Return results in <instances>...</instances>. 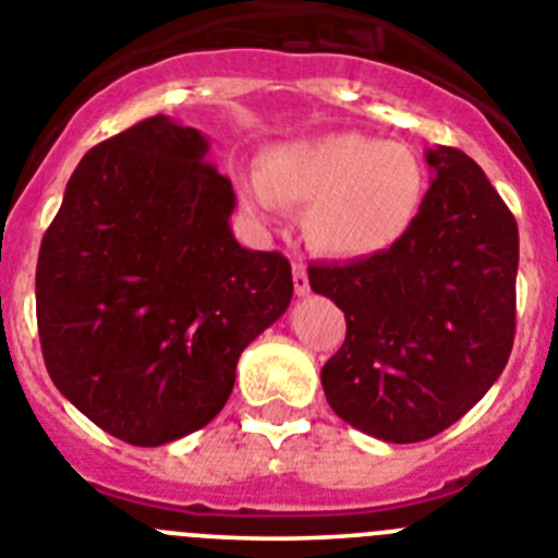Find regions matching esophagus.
<instances>
[{
  "mask_svg": "<svg viewBox=\"0 0 558 558\" xmlns=\"http://www.w3.org/2000/svg\"><path fill=\"white\" fill-rule=\"evenodd\" d=\"M293 288L299 295H307L310 293V276L304 263H293Z\"/></svg>",
  "mask_w": 558,
  "mask_h": 558,
  "instance_id": "esophagus-1",
  "label": "esophagus"
}]
</instances>
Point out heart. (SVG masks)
Listing matches in <instances>:
<instances>
[{"instance_id":"heart-1","label":"heart","mask_w":558,"mask_h":558,"mask_svg":"<svg viewBox=\"0 0 558 558\" xmlns=\"http://www.w3.org/2000/svg\"><path fill=\"white\" fill-rule=\"evenodd\" d=\"M240 186L265 218H279L288 201L307 204L310 245L338 259H363L411 231L425 204L427 172L411 147L338 131L270 147L263 170H251Z\"/></svg>"}]
</instances>
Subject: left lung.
<instances>
[{
  "label": "left lung",
  "mask_w": 558,
  "mask_h": 558,
  "mask_svg": "<svg viewBox=\"0 0 558 558\" xmlns=\"http://www.w3.org/2000/svg\"><path fill=\"white\" fill-rule=\"evenodd\" d=\"M436 179L393 248L310 265V288L347 315L324 363L327 402L391 445L447 430L495 386L517 329V220L458 147L427 150Z\"/></svg>",
  "instance_id": "left-lung-1"
}]
</instances>
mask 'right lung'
Wrapping results in <instances>:
<instances>
[{"label":"right lung","instance_id":"obj_1","mask_svg":"<svg viewBox=\"0 0 558 558\" xmlns=\"http://www.w3.org/2000/svg\"><path fill=\"white\" fill-rule=\"evenodd\" d=\"M198 128L147 117L86 153L41 240L38 338L58 391L136 447L223 411L236 360L293 299L279 251L231 234L234 190Z\"/></svg>","mask_w":558,"mask_h":558}]
</instances>
